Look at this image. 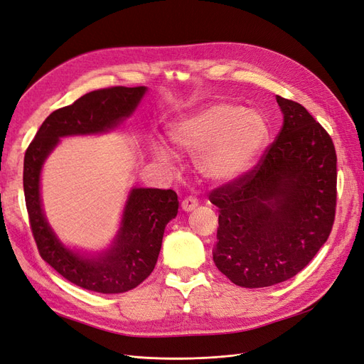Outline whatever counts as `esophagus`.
Segmentation results:
<instances>
[{
  "instance_id": "esophagus-1",
  "label": "esophagus",
  "mask_w": 364,
  "mask_h": 364,
  "mask_svg": "<svg viewBox=\"0 0 364 364\" xmlns=\"http://www.w3.org/2000/svg\"><path fill=\"white\" fill-rule=\"evenodd\" d=\"M197 205H199V200H197L196 197H193V196L185 197V199L182 200V209H183V211H186V213L193 211V209H194Z\"/></svg>"
}]
</instances>
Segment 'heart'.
I'll return each mask as SVG.
<instances>
[{"label":"heart","mask_w":364,"mask_h":364,"mask_svg":"<svg viewBox=\"0 0 364 364\" xmlns=\"http://www.w3.org/2000/svg\"><path fill=\"white\" fill-rule=\"evenodd\" d=\"M173 144L194 156L196 168L206 179L229 181L250 168L269 138L266 118L234 103H213L174 123ZM158 158L171 162L165 149Z\"/></svg>","instance_id":"obj_1"}]
</instances>
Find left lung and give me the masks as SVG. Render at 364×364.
I'll use <instances>...</instances> for the list:
<instances>
[{"label": "left lung", "instance_id": "obj_1", "mask_svg": "<svg viewBox=\"0 0 364 364\" xmlns=\"http://www.w3.org/2000/svg\"><path fill=\"white\" fill-rule=\"evenodd\" d=\"M284 124L259 162L209 194L218 208L217 269L235 285L270 287L293 278L331 234L337 156L306 109L277 95Z\"/></svg>", "mask_w": 364, "mask_h": 364}]
</instances>
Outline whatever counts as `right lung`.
Listing matches in <instances>:
<instances>
[{"label":"right lung","mask_w":364,"mask_h":364,"mask_svg":"<svg viewBox=\"0 0 364 364\" xmlns=\"http://www.w3.org/2000/svg\"><path fill=\"white\" fill-rule=\"evenodd\" d=\"M146 91V86H114L85 94L50 114L26 151L24 196L39 255L65 279L86 290L124 293L149 278L156 266L165 226L178 214V194L173 190L134 188L111 247L85 255L65 247L43 215L39 193L42 165L59 138L103 134L117 127L134 114Z\"/></svg>","instance_id":"1"}]
</instances>
